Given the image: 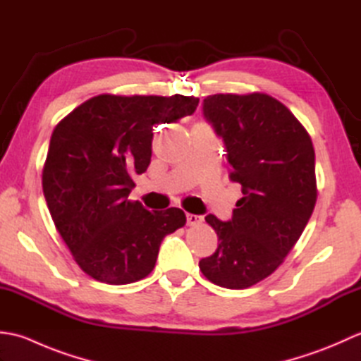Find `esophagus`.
<instances>
[{
    "mask_svg": "<svg viewBox=\"0 0 361 361\" xmlns=\"http://www.w3.org/2000/svg\"><path fill=\"white\" fill-rule=\"evenodd\" d=\"M186 221L188 225L190 226H195V225H200L203 221L202 216H197V214H186Z\"/></svg>",
    "mask_w": 361,
    "mask_h": 361,
    "instance_id": "34e87169",
    "label": "esophagus"
}]
</instances>
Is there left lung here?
<instances>
[{
    "mask_svg": "<svg viewBox=\"0 0 361 361\" xmlns=\"http://www.w3.org/2000/svg\"><path fill=\"white\" fill-rule=\"evenodd\" d=\"M203 114L225 142L229 178L243 197L228 221L204 217L219 247L198 267L216 286L248 288L283 262L307 225L317 203L315 150L293 113L264 93L208 96Z\"/></svg>",
    "mask_w": 361,
    "mask_h": 361,
    "instance_id": "left-lung-1",
    "label": "left lung"
}]
</instances>
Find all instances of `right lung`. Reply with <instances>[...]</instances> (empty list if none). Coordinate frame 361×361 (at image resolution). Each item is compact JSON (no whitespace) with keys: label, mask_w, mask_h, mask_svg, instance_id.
<instances>
[{"label":"right lung","mask_w":361,"mask_h":361,"mask_svg":"<svg viewBox=\"0 0 361 361\" xmlns=\"http://www.w3.org/2000/svg\"><path fill=\"white\" fill-rule=\"evenodd\" d=\"M192 96L101 94L54 128L43 167V194L59 234L91 278L136 282L155 267L167 234L185 226L178 208L147 211L128 200L133 176L150 164L153 127L197 110Z\"/></svg>","instance_id":"right-lung-1"}]
</instances>
